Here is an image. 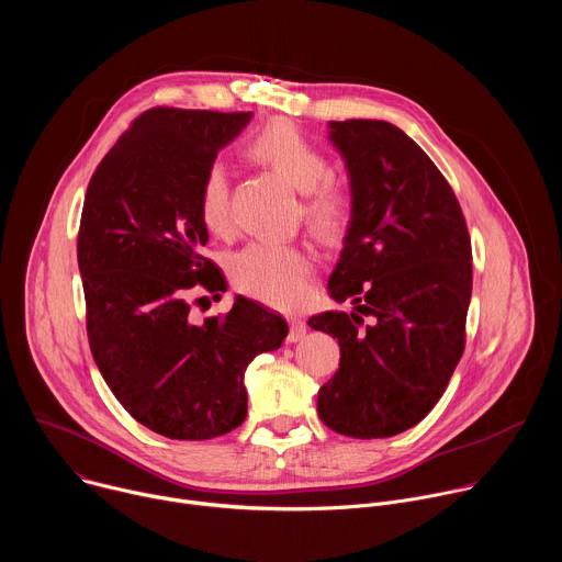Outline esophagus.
Returning <instances> with one entry per match:
<instances>
[{
    "label": "esophagus",
    "instance_id": "1",
    "mask_svg": "<svg viewBox=\"0 0 562 562\" xmlns=\"http://www.w3.org/2000/svg\"><path fill=\"white\" fill-rule=\"evenodd\" d=\"M306 336V325L302 323V319H291V329H289V336H286V342H300L302 338Z\"/></svg>",
    "mask_w": 562,
    "mask_h": 562
}]
</instances>
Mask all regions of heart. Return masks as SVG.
<instances>
[{"label":"heart","mask_w":562,"mask_h":562,"mask_svg":"<svg viewBox=\"0 0 562 562\" xmlns=\"http://www.w3.org/2000/svg\"><path fill=\"white\" fill-rule=\"evenodd\" d=\"M247 153L302 193L300 213L306 228L323 239H338L353 215V193L331 176L327 153L289 120H273L247 142ZM198 215L206 231H231L228 178L220 162L206 165L198 187ZM313 258L295 245L251 243L231 258V280L237 291L276 308L304 304L313 289Z\"/></svg>","instance_id":"heart-1"}]
</instances>
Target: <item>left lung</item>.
Listing matches in <instances>:
<instances>
[{"instance_id":"obj_1","label":"left lung","mask_w":562,"mask_h":562,"mask_svg":"<svg viewBox=\"0 0 562 562\" xmlns=\"http://www.w3.org/2000/svg\"><path fill=\"white\" fill-rule=\"evenodd\" d=\"M329 128L353 193L329 293L356 308L308 319L340 345L317 414L342 436L389 438L436 407L462 358L471 237L449 182L407 133L382 120Z\"/></svg>"}]
</instances>
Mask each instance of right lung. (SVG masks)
<instances>
[{
  "instance_id": "1",
  "label": "right lung",
  "mask_w": 562,
  "mask_h": 562,
  "mask_svg": "<svg viewBox=\"0 0 562 562\" xmlns=\"http://www.w3.org/2000/svg\"><path fill=\"white\" fill-rule=\"evenodd\" d=\"M251 113L144 111L98 165L85 198L77 265L95 364L120 405L171 440H211L247 418L245 371L289 334L284 317L235 297L191 319L189 291H226L202 256V171Z\"/></svg>"
}]
</instances>
